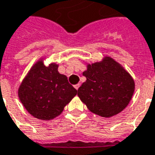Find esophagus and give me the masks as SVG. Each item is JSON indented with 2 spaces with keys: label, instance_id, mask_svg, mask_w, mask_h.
<instances>
[{
  "label": "esophagus",
  "instance_id": "esophagus-1",
  "mask_svg": "<svg viewBox=\"0 0 155 155\" xmlns=\"http://www.w3.org/2000/svg\"><path fill=\"white\" fill-rule=\"evenodd\" d=\"M80 86H81V84H77V85H74V87L75 89H76V90H78V89H79V87H80Z\"/></svg>",
  "mask_w": 155,
  "mask_h": 155
}]
</instances>
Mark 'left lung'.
Segmentation results:
<instances>
[{
  "label": "left lung",
  "instance_id": "1",
  "mask_svg": "<svg viewBox=\"0 0 155 155\" xmlns=\"http://www.w3.org/2000/svg\"><path fill=\"white\" fill-rule=\"evenodd\" d=\"M86 81L78 89V96L90 111L111 117L124 110L133 97L135 83L131 74L111 57L86 64Z\"/></svg>",
  "mask_w": 155,
  "mask_h": 155
}]
</instances>
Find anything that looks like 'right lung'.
Masks as SVG:
<instances>
[{
  "mask_svg": "<svg viewBox=\"0 0 155 155\" xmlns=\"http://www.w3.org/2000/svg\"><path fill=\"white\" fill-rule=\"evenodd\" d=\"M40 58L29 70L17 91L22 106L34 117L48 121L59 116L77 94L66 75L58 71L59 64H44Z\"/></svg>",
  "mask_w": 155,
  "mask_h": 155,
  "instance_id": "obj_1",
  "label": "right lung"
}]
</instances>
